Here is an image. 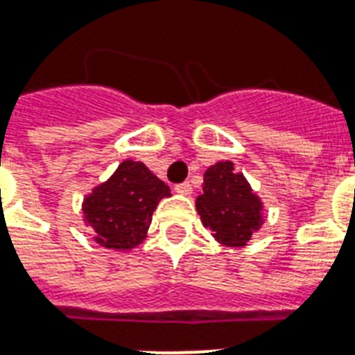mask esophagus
Returning <instances> with one entry per match:
<instances>
[{
	"label": "esophagus",
	"mask_w": 355,
	"mask_h": 355,
	"mask_svg": "<svg viewBox=\"0 0 355 355\" xmlns=\"http://www.w3.org/2000/svg\"><path fill=\"white\" fill-rule=\"evenodd\" d=\"M175 193H178V195H184V196L191 195V193H193V187H191V184H189V182L177 184V186H175Z\"/></svg>",
	"instance_id": "1"
}]
</instances>
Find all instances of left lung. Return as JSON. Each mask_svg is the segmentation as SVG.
Wrapping results in <instances>:
<instances>
[{
    "label": "left lung",
    "instance_id": "left-lung-1",
    "mask_svg": "<svg viewBox=\"0 0 355 355\" xmlns=\"http://www.w3.org/2000/svg\"><path fill=\"white\" fill-rule=\"evenodd\" d=\"M261 200L251 189L233 162H216L204 173L202 195L196 211L204 227L213 231L216 242L227 247H243L261 227Z\"/></svg>",
    "mask_w": 355,
    "mask_h": 355
}]
</instances>
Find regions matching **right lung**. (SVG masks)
Here are the masks:
<instances>
[{
    "label": "right lung",
    "mask_w": 355,
    "mask_h": 355,
    "mask_svg": "<svg viewBox=\"0 0 355 355\" xmlns=\"http://www.w3.org/2000/svg\"><path fill=\"white\" fill-rule=\"evenodd\" d=\"M169 187L142 162L124 160L117 171L83 202V213L95 231V242L108 249L128 251L142 242L153 211Z\"/></svg>",
    "instance_id": "obj_1"
}]
</instances>
